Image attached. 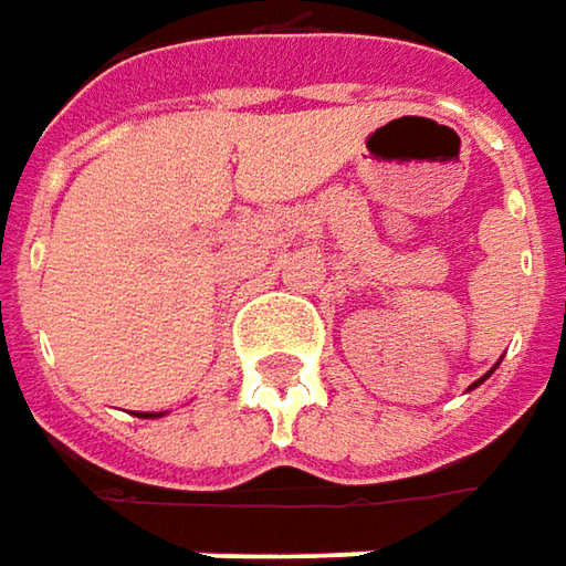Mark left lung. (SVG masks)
<instances>
[{"label":"left lung","mask_w":566,"mask_h":566,"mask_svg":"<svg viewBox=\"0 0 566 566\" xmlns=\"http://www.w3.org/2000/svg\"><path fill=\"white\" fill-rule=\"evenodd\" d=\"M482 380H485V378H482ZM472 387H475V384H472Z\"/></svg>","instance_id":"8db88e82"}]
</instances>
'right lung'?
Returning <instances> with one entry per match:
<instances>
[{"label":"right lung","mask_w":566,"mask_h":566,"mask_svg":"<svg viewBox=\"0 0 566 566\" xmlns=\"http://www.w3.org/2000/svg\"><path fill=\"white\" fill-rule=\"evenodd\" d=\"M142 419H157V416H154V412H144Z\"/></svg>","instance_id":"1"}]
</instances>
